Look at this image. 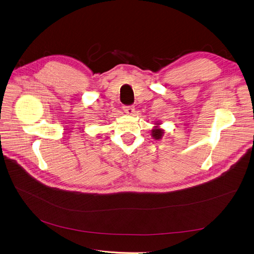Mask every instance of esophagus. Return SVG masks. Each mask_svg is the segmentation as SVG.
I'll return each instance as SVG.
<instances>
[{
    "label": "esophagus",
    "instance_id": "obj_1",
    "mask_svg": "<svg viewBox=\"0 0 254 254\" xmlns=\"http://www.w3.org/2000/svg\"><path fill=\"white\" fill-rule=\"evenodd\" d=\"M124 111L127 115H133V113L135 112V108H134V106H125L124 107Z\"/></svg>",
    "mask_w": 254,
    "mask_h": 254
}]
</instances>
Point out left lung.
Segmentation results:
<instances>
[{"label": "left lung", "instance_id": "1", "mask_svg": "<svg viewBox=\"0 0 254 254\" xmlns=\"http://www.w3.org/2000/svg\"><path fill=\"white\" fill-rule=\"evenodd\" d=\"M161 126V123H159V121H157L156 124H154V127L153 128L151 129V137L154 139V140H160L162 139L163 135H164V129L160 127Z\"/></svg>", "mask_w": 254, "mask_h": 254}]
</instances>
